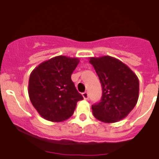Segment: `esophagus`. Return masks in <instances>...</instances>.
Here are the masks:
<instances>
[{"label":"esophagus","mask_w":159,"mask_h":159,"mask_svg":"<svg viewBox=\"0 0 159 159\" xmlns=\"http://www.w3.org/2000/svg\"><path fill=\"white\" fill-rule=\"evenodd\" d=\"M82 97L84 98L85 100H87L88 99V97H89V94H88V92H85L82 93Z\"/></svg>","instance_id":"34e87169"}]
</instances>
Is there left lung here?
Masks as SVG:
<instances>
[{
	"mask_svg": "<svg viewBox=\"0 0 159 159\" xmlns=\"http://www.w3.org/2000/svg\"><path fill=\"white\" fill-rule=\"evenodd\" d=\"M102 87L100 102L92 105L93 116L105 123H114L128 116L138 102L139 82L125 63L110 56L90 57Z\"/></svg>",
	"mask_w": 159,
	"mask_h": 159,
	"instance_id": "left-lung-1",
	"label": "left lung"
}]
</instances>
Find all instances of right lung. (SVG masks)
Listing matches in <instances>:
<instances>
[{
    "label": "right lung",
    "instance_id": "1",
    "mask_svg": "<svg viewBox=\"0 0 159 159\" xmlns=\"http://www.w3.org/2000/svg\"><path fill=\"white\" fill-rule=\"evenodd\" d=\"M78 63L77 57L57 56L40 63L30 73L29 97L47 120H66L72 116L77 102L83 99L71 79Z\"/></svg>",
    "mask_w": 159,
    "mask_h": 159
}]
</instances>
